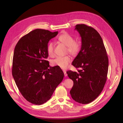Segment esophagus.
Segmentation results:
<instances>
[{"instance_id": "obj_1", "label": "esophagus", "mask_w": 123, "mask_h": 123, "mask_svg": "<svg viewBox=\"0 0 123 123\" xmlns=\"http://www.w3.org/2000/svg\"><path fill=\"white\" fill-rule=\"evenodd\" d=\"M63 72H64V75H65V77L67 76V74L66 71L65 70H63Z\"/></svg>"}]
</instances>
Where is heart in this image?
I'll list each match as a JSON object with an SVG mask.
<instances>
[{
    "label": "heart",
    "instance_id": "b5f03b06",
    "mask_svg": "<svg viewBox=\"0 0 123 123\" xmlns=\"http://www.w3.org/2000/svg\"><path fill=\"white\" fill-rule=\"evenodd\" d=\"M58 40L60 42L67 47V52L72 56H76L78 54L81 48L79 41L74 40V37L67 33H64L58 37ZM54 44L53 42L48 43L47 47L48 54L51 56H54ZM71 58L69 55L59 56L52 61V64L60 68L65 69L68 68Z\"/></svg>",
    "mask_w": 123,
    "mask_h": 123
}]
</instances>
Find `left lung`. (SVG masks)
Instances as JSON below:
<instances>
[{
  "label": "left lung",
  "instance_id": "left-lung-1",
  "mask_svg": "<svg viewBox=\"0 0 123 123\" xmlns=\"http://www.w3.org/2000/svg\"><path fill=\"white\" fill-rule=\"evenodd\" d=\"M75 30L81 37V48L72 64L81 68L67 74L74 84L70 93L72 99L86 104L98 97L107 80L109 61L104 43L98 32L85 24H77Z\"/></svg>",
  "mask_w": 123,
  "mask_h": 123
}]
</instances>
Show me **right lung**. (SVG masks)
Masks as SVG:
<instances>
[{
    "instance_id": "right-lung-1",
    "label": "right lung",
    "mask_w": 123,
    "mask_h": 123,
    "mask_svg": "<svg viewBox=\"0 0 123 123\" xmlns=\"http://www.w3.org/2000/svg\"><path fill=\"white\" fill-rule=\"evenodd\" d=\"M58 33L36 29L23 36L15 46L12 76L24 98L33 104L48 101L63 79L62 70L50 67L46 60L48 43Z\"/></svg>"
}]
</instances>
